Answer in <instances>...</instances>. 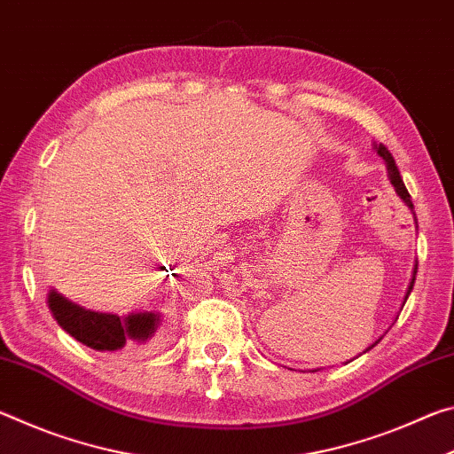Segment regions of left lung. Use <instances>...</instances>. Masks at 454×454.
<instances>
[{
	"instance_id": "obj_1",
	"label": "left lung",
	"mask_w": 454,
	"mask_h": 454,
	"mask_svg": "<svg viewBox=\"0 0 454 454\" xmlns=\"http://www.w3.org/2000/svg\"><path fill=\"white\" fill-rule=\"evenodd\" d=\"M374 150H376V153H379V156L384 160V164H387L388 178H390V184H393V186H395L396 194L401 196L403 202H404L406 206H409V208L412 210L414 206H412V202H411V194H409V190H406L404 182H403V178H401V172H398L396 162H395V158H393V153H390V152L387 150V145H382V144H379V145L374 144ZM414 276H417V266H414ZM414 276H412V280H411V286H409V290H406V296H404V298H409L411 290H412V286H414ZM376 342H379V340H376ZM376 342H374V344H376ZM374 344H372V347H374ZM372 347H368L366 350H371Z\"/></svg>"
}]
</instances>
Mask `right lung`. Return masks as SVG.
<instances>
[{
    "mask_svg": "<svg viewBox=\"0 0 454 454\" xmlns=\"http://www.w3.org/2000/svg\"><path fill=\"white\" fill-rule=\"evenodd\" d=\"M48 306L53 318L67 334L99 352H114L129 347V344L148 342L162 322L158 312L148 310L132 312L128 317L88 310L58 294L56 290H50Z\"/></svg>",
    "mask_w": 454,
    "mask_h": 454,
    "instance_id": "right-lung-1",
    "label": "right lung"
}]
</instances>
